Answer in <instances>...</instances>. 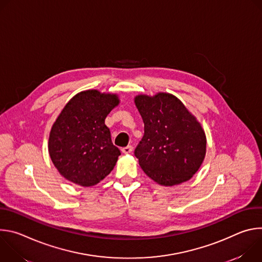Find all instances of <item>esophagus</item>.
Returning a JSON list of instances; mask_svg holds the SVG:
<instances>
[{"label": "esophagus", "instance_id": "34e87169", "mask_svg": "<svg viewBox=\"0 0 262 262\" xmlns=\"http://www.w3.org/2000/svg\"><path fill=\"white\" fill-rule=\"evenodd\" d=\"M121 151H122V154H124V155H127V154H130L132 151H133V146H130V145H128V146H126V147H124V148H122L121 149Z\"/></svg>", "mask_w": 262, "mask_h": 262}]
</instances>
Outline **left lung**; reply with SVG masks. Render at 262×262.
<instances>
[{
    "label": "left lung",
    "instance_id": "left-lung-1",
    "mask_svg": "<svg viewBox=\"0 0 262 262\" xmlns=\"http://www.w3.org/2000/svg\"><path fill=\"white\" fill-rule=\"evenodd\" d=\"M135 103L144 122V136L135 156L145 174L161 185L188 181L206 152L201 124L174 95H138Z\"/></svg>",
    "mask_w": 262,
    "mask_h": 262
}]
</instances>
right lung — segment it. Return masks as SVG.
<instances>
[{
	"mask_svg": "<svg viewBox=\"0 0 262 262\" xmlns=\"http://www.w3.org/2000/svg\"><path fill=\"white\" fill-rule=\"evenodd\" d=\"M118 104L116 94L97 90L82 91L66 103L49 138L50 157L64 178L91 186L114 169L121 152L104 120Z\"/></svg>",
	"mask_w": 262,
	"mask_h": 262,
	"instance_id": "obj_1",
	"label": "right lung"
}]
</instances>
